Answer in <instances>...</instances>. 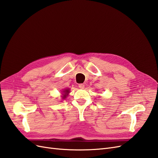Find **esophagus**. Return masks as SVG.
<instances>
[{"label":"esophagus","mask_w":158,"mask_h":158,"mask_svg":"<svg viewBox=\"0 0 158 158\" xmlns=\"http://www.w3.org/2000/svg\"><path fill=\"white\" fill-rule=\"evenodd\" d=\"M84 84H80L79 85H78V87L80 88V89H84Z\"/></svg>","instance_id":"esophagus-1"}]
</instances>
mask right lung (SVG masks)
<instances>
[{
    "label": "right lung",
    "mask_w": 158,
    "mask_h": 158,
    "mask_svg": "<svg viewBox=\"0 0 158 158\" xmlns=\"http://www.w3.org/2000/svg\"><path fill=\"white\" fill-rule=\"evenodd\" d=\"M63 92H64V94H63V99H65L66 98V96H67V95H69V92H70V89H65L64 91H63Z\"/></svg>",
    "instance_id": "right-lung-1"
}]
</instances>
